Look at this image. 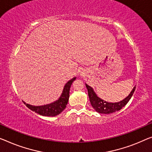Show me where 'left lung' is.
Segmentation results:
<instances>
[{
	"instance_id": "8db88e82",
	"label": "left lung",
	"mask_w": 152,
	"mask_h": 152,
	"mask_svg": "<svg viewBox=\"0 0 152 152\" xmlns=\"http://www.w3.org/2000/svg\"><path fill=\"white\" fill-rule=\"evenodd\" d=\"M85 85L88 90V95H89L91 104L93 106V108L96 110V111L99 113H102V114H110V113H115L121 110L124 106L126 105V104L132 98L136 89V87L133 88V89L130 92V94L128 95V96L126 97L123 100L120 101L119 102L111 103L108 102H106L99 98L95 93L92 87H91L87 84H85Z\"/></svg>"
}]
</instances>
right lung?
<instances>
[{"label": "right lung", "mask_w": 152, "mask_h": 152, "mask_svg": "<svg viewBox=\"0 0 152 152\" xmlns=\"http://www.w3.org/2000/svg\"><path fill=\"white\" fill-rule=\"evenodd\" d=\"M75 80L76 77H74V78L71 79V80H69L68 82L65 84V87L63 88L61 96L54 102L49 104L38 106L28 104H26L24 102H23L29 109H31L33 111L41 115H43V116H56V115H59L66 107L69 97L70 87H71L72 83Z\"/></svg>", "instance_id": "add662e5"}]
</instances>
